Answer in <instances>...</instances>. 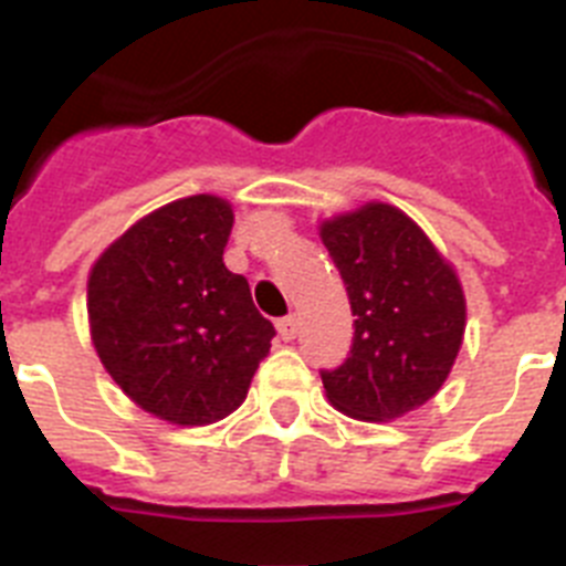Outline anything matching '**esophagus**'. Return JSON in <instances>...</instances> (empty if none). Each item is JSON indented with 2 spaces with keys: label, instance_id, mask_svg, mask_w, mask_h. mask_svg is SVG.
<instances>
[{
  "label": "esophagus",
  "instance_id": "obj_1",
  "mask_svg": "<svg viewBox=\"0 0 566 566\" xmlns=\"http://www.w3.org/2000/svg\"><path fill=\"white\" fill-rule=\"evenodd\" d=\"M277 334L286 339V343H292V339L297 337V317H294V314H289V317H280L277 319Z\"/></svg>",
  "mask_w": 566,
  "mask_h": 566
}]
</instances>
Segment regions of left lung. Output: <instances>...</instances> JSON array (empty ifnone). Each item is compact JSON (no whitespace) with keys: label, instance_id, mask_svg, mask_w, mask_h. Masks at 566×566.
Segmentation results:
<instances>
[{"label":"left lung","instance_id":"left-lung-1","mask_svg":"<svg viewBox=\"0 0 566 566\" xmlns=\"http://www.w3.org/2000/svg\"><path fill=\"white\" fill-rule=\"evenodd\" d=\"M348 292L352 352L319 371L328 402L365 422H388L442 388L464 334L459 277L428 234L388 203H365L319 227Z\"/></svg>","mask_w":566,"mask_h":566}]
</instances>
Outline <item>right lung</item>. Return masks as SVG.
<instances>
[{"label": "right lung", "mask_w": 566, "mask_h": 566, "mask_svg": "<svg viewBox=\"0 0 566 566\" xmlns=\"http://www.w3.org/2000/svg\"><path fill=\"white\" fill-rule=\"evenodd\" d=\"M234 214L192 195L129 227L87 280L90 334L109 377L144 411L209 424L243 399L274 326L223 266Z\"/></svg>", "instance_id": "right-lung-1"}]
</instances>
